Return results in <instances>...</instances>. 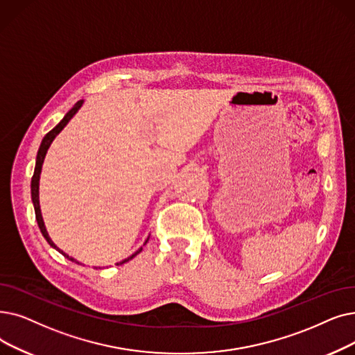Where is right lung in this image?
Returning <instances> with one entry per match:
<instances>
[{"mask_svg": "<svg viewBox=\"0 0 355 355\" xmlns=\"http://www.w3.org/2000/svg\"><path fill=\"white\" fill-rule=\"evenodd\" d=\"M83 103H84V100H80L78 103H75V105L72 107V109L65 114V117L60 120L58 125L49 132V133H46L44 135V137H43V141H42V144H40V148H39V150H37V157H36V166H35V173H33V177H32V202H33V206H35V213H36V220H37V225H39V229H40V232H42V235L44 236V239L48 241V243L52 246V248H55L56 251H59L60 254H62L64 257H67L68 259H71V261H73V263H76V264H80L78 261H76L75 258H72V257H69L68 254H65L62 250H59L58 246L53 243V241L51 239V236H49V234H48V230H46V226H44V222H43V218H42V211H40V205H39V181H40V173H42V165H43V161H44V157H46V152H48V149H49V146H51V144L53 142V139L55 137L60 133V130H62L67 125H68V121L75 116V113L78 112L80 109H81V105H83ZM148 239H149V236L146 238V241H145V243L148 242ZM144 243V245H145ZM142 251V246L139 250H137L135 254H132L130 257H128V258H125L123 261H120L119 264H125V263H128L129 259H132L133 257H136L137 254H139ZM117 264V266H119ZM100 268V267H98Z\"/></svg>", "mask_w": 355, "mask_h": 355, "instance_id": "obj_1", "label": "right lung"}]
</instances>
